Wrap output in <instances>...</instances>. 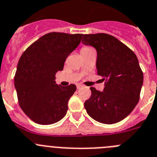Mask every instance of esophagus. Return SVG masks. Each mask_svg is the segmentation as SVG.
Listing matches in <instances>:
<instances>
[{"label":"esophagus","mask_w":157,"mask_h":157,"mask_svg":"<svg viewBox=\"0 0 157 157\" xmlns=\"http://www.w3.org/2000/svg\"><path fill=\"white\" fill-rule=\"evenodd\" d=\"M82 85H77V89H78V90H79V89L82 88Z\"/></svg>","instance_id":"1"}]
</instances>
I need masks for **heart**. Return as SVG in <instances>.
Returning a JSON list of instances; mask_svg holds the SVG:
<instances>
[{
    "mask_svg": "<svg viewBox=\"0 0 157 157\" xmlns=\"http://www.w3.org/2000/svg\"><path fill=\"white\" fill-rule=\"evenodd\" d=\"M93 50V49H92L91 47H88V46H84V47H82V49H81V53L86 52V51H89V50Z\"/></svg>",
    "mask_w": 157,
    "mask_h": 157,
    "instance_id": "heart-1",
    "label": "heart"
}]
</instances>
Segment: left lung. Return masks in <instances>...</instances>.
I'll return each instance as SVG.
<instances>
[{"mask_svg":"<svg viewBox=\"0 0 157 157\" xmlns=\"http://www.w3.org/2000/svg\"><path fill=\"white\" fill-rule=\"evenodd\" d=\"M82 42L96 48L97 74L105 81L103 92L90 88L91 96L85 102V108L96 121L117 123L134 110L140 97L143 73L137 57L109 34H85Z\"/></svg>","mask_w":157,"mask_h":157,"instance_id":"1","label":"left lung"}]
</instances>
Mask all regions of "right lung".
Segmentation results:
<instances>
[{
  "label": "right lung",
  "instance_id": "add662e5",
  "mask_svg": "<svg viewBox=\"0 0 157 157\" xmlns=\"http://www.w3.org/2000/svg\"><path fill=\"white\" fill-rule=\"evenodd\" d=\"M82 34L49 33L32 44L18 61L15 87L23 112L39 124H51L65 116L74 84L61 86L55 74L81 42Z\"/></svg>",
  "mask_w": 157,
  "mask_h": 157
}]
</instances>
